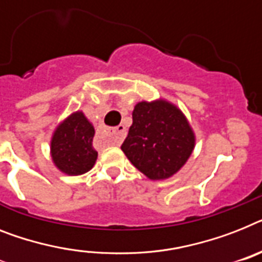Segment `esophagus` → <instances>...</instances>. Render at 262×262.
Wrapping results in <instances>:
<instances>
[{"label": "esophagus", "instance_id": "obj_1", "mask_svg": "<svg viewBox=\"0 0 262 262\" xmlns=\"http://www.w3.org/2000/svg\"><path fill=\"white\" fill-rule=\"evenodd\" d=\"M105 135L112 144L118 145L126 136V127L124 125H118L117 127H109V129H106Z\"/></svg>", "mask_w": 262, "mask_h": 262}]
</instances>
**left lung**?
I'll return each instance as SVG.
<instances>
[{
    "label": "left lung",
    "instance_id": "obj_1",
    "mask_svg": "<svg viewBox=\"0 0 262 262\" xmlns=\"http://www.w3.org/2000/svg\"><path fill=\"white\" fill-rule=\"evenodd\" d=\"M121 149L130 163L152 180L171 178L186 164L195 136L188 121L167 101L138 102Z\"/></svg>",
    "mask_w": 262,
    "mask_h": 262
}]
</instances>
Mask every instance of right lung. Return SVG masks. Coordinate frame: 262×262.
I'll use <instances>...</instances> for the list:
<instances>
[{
  "label": "right lung",
  "mask_w": 262,
  "mask_h": 262,
  "mask_svg": "<svg viewBox=\"0 0 262 262\" xmlns=\"http://www.w3.org/2000/svg\"><path fill=\"white\" fill-rule=\"evenodd\" d=\"M94 133V127L82 112L66 118L56 127L51 141V155L55 165L71 176L90 171L98 156L93 146Z\"/></svg>",
  "instance_id": "add662e5"
}]
</instances>
